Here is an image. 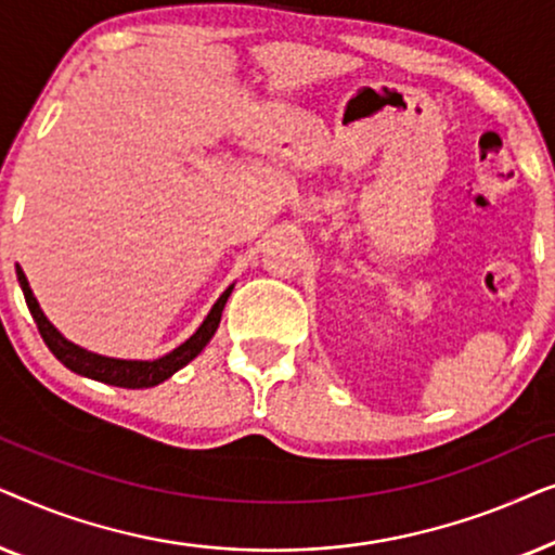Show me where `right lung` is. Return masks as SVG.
<instances>
[{
  "label": "right lung",
  "mask_w": 555,
  "mask_h": 555,
  "mask_svg": "<svg viewBox=\"0 0 555 555\" xmlns=\"http://www.w3.org/2000/svg\"><path fill=\"white\" fill-rule=\"evenodd\" d=\"M17 280H20L22 293H25L29 313H33L37 328H40V336L44 344H48L52 356H55L65 369H70L73 374L93 378V382H101V384L120 386V389H151V386H158L164 384L166 378H171L179 369H184L189 361H194L196 356L204 351V346L209 344L211 336L217 333L219 321H222V310L227 306V298H230L234 287L232 283L222 295H219L199 328H196L184 344L162 356V359L139 361V359H113V356L88 351V348L67 340L63 333L48 321V315L42 313L40 302H37L33 287L27 283V275L22 272L20 264H17Z\"/></svg>",
  "instance_id": "add662e5"
}]
</instances>
